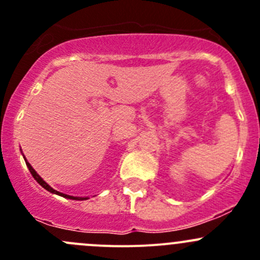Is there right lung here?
<instances>
[{"label":"right lung","instance_id":"right-lung-1","mask_svg":"<svg viewBox=\"0 0 260 260\" xmlns=\"http://www.w3.org/2000/svg\"><path fill=\"white\" fill-rule=\"evenodd\" d=\"M25 162H26V166H27V169L30 170V172H31V175H32V177H34V179H35L36 181H38V182L40 183V185L43 186V187L45 188V190H48L49 192H51V193H56V195H59V196H62V198L72 199V200H86V199H88V198H78V196H70V195H67V193H62V192H59V191L54 190V188H52L51 186H49L48 183L45 182V181H44L43 179H41L40 176H39V175H38V172H36L35 170L32 169V166H31V165L28 164V162H27V159H26V158H25Z\"/></svg>","mask_w":260,"mask_h":260}]
</instances>
